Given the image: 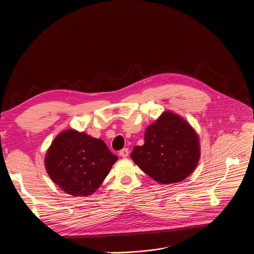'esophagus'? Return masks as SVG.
<instances>
[{
  "label": "esophagus",
  "mask_w": 254,
  "mask_h": 254,
  "mask_svg": "<svg viewBox=\"0 0 254 254\" xmlns=\"http://www.w3.org/2000/svg\"><path fill=\"white\" fill-rule=\"evenodd\" d=\"M128 149H127V148H125V149H123L122 151H120V156L122 157V158H127V156H128Z\"/></svg>",
  "instance_id": "obj_1"
}]
</instances>
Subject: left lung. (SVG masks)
<instances>
[{
    "instance_id": "obj_1",
    "label": "left lung",
    "mask_w": 254,
    "mask_h": 254,
    "mask_svg": "<svg viewBox=\"0 0 254 254\" xmlns=\"http://www.w3.org/2000/svg\"><path fill=\"white\" fill-rule=\"evenodd\" d=\"M200 140L182 117L165 111L144 131V143L135 146L130 158L160 184L182 182L200 160Z\"/></svg>"
}]
</instances>
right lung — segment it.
Instances as JSON below:
<instances>
[{
	"label": "right lung",
	"mask_w": 254,
	"mask_h": 254,
	"mask_svg": "<svg viewBox=\"0 0 254 254\" xmlns=\"http://www.w3.org/2000/svg\"><path fill=\"white\" fill-rule=\"evenodd\" d=\"M118 156L104 141L84 131H61L45 155L47 174L65 193L74 197L92 195L110 173Z\"/></svg>",
	"instance_id": "right-lung-1"
}]
</instances>
